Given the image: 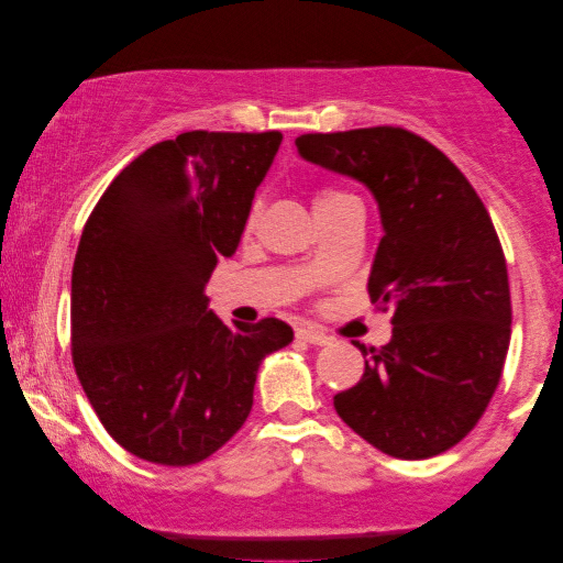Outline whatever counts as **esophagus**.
<instances>
[{
    "mask_svg": "<svg viewBox=\"0 0 563 563\" xmlns=\"http://www.w3.org/2000/svg\"><path fill=\"white\" fill-rule=\"evenodd\" d=\"M297 338H299V341L312 343V345L330 343V338L322 333V330H318V328H297Z\"/></svg>",
    "mask_w": 563,
    "mask_h": 563,
    "instance_id": "34e87169",
    "label": "esophagus"
}]
</instances>
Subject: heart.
<instances>
[{
	"mask_svg": "<svg viewBox=\"0 0 563 563\" xmlns=\"http://www.w3.org/2000/svg\"><path fill=\"white\" fill-rule=\"evenodd\" d=\"M335 197H341V191H320L318 199H314V205L328 202V199H335Z\"/></svg>",
	"mask_w": 563,
	"mask_h": 563,
	"instance_id": "1",
	"label": "heart"
}]
</instances>
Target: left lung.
I'll use <instances>...</instances> for the list:
<instances>
[{
  "label": "left lung",
  "instance_id": "1",
  "mask_svg": "<svg viewBox=\"0 0 563 563\" xmlns=\"http://www.w3.org/2000/svg\"><path fill=\"white\" fill-rule=\"evenodd\" d=\"M295 143L310 164L364 184L384 230L368 295L395 312L391 341L356 343L364 376L333 397L335 412L387 456H438L479 422L510 345L507 264L487 207L449 156L410 130L310 133Z\"/></svg>",
  "mask_w": 563,
  "mask_h": 563
}]
</instances>
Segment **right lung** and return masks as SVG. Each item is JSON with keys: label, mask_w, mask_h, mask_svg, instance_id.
Returning a JSON list of instances; mask_svg holds the SVG:
<instances>
[{"label": "right lung", "mask_w": 563, "mask_h": 563, "mask_svg": "<svg viewBox=\"0 0 563 563\" xmlns=\"http://www.w3.org/2000/svg\"><path fill=\"white\" fill-rule=\"evenodd\" d=\"M279 145V130H191L151 145L84 225L71 274L76 376L107 433L137 459L212 456L249 418L261 361L295 338L276 318L225 325L205 295Z\"/></svg>", "instance_id": "add662e5"}]
</instances>
